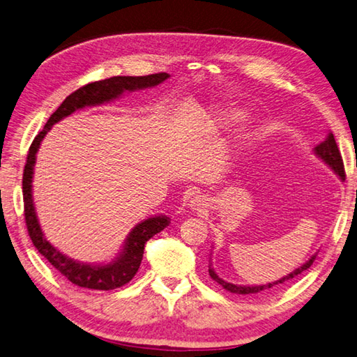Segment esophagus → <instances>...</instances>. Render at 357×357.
I'll list each match as a JSON object with an SVG mask.
<instances>
[{
  "instance_id": "34e87169",
  "label": "esophagus",
  "mask_w": 357,
  "mask_h": 357,
  "mask_svg": "<svg viewBox=\"0 0 357 357\" xmlns=\"http://www.w3.org/2000/svg\"><path fill=\"white\" fill-rule=\"evenodd\" d=\"M204 202H206V199L202 198V197H199V195H197V197H193V198L190 199V204H188V206H190V207L193 208V211H199L201 207L206 206Z\"/></svg>"
}]
</instances>
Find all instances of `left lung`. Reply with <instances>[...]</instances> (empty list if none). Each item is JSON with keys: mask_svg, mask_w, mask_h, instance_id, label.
Segmentation results:
<instances>
[{"mask_svg": "<svg viewBox=\"0 0 357 357\" xmlns=\"http://www.w3.org/2000/svg\"><path fill=\"white\" fill-rule=\"evenodd\" d=\"M314 153H316V155H317L320 159H322L324 162H325L328 167H330V169H331L334 173H336L342 181H345L344 160H342V155H340V151H339V149H337L336 141H334L333 132H330V135H328V137L325 139V141L320 142V144L316 146V149H314ZM314 260H316V255H312L308 261H306L305 264H302V266H300V268H297L296 271H292L291 274L282 277L280 280L272 282V283H266V284H258V286H241V284L227 283V282L222 280V278H220L218 275H216V272H215L211 266H208V275H211L216 283H220L226 291L235 292V294H257V292L266 291V289L274 288V286H277V284L284 283V282H288V280H292V278L297 277L298 274H302L303 271L308 269V268L311 266V264H312Z\"/></svg>", "mask_w": 357, "mask_h": 357, "instance_id": "left-lung-1", "label": "left lung"}]
</instances>
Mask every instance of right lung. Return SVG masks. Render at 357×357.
I'll return each instance as SVG.
<instances>
[{"mask_svg":"<svg viewBox=\"0 0 357 357\" xmlns=\"http://www.w3.org/2000/svg\"><path fill=\"white\" fill-rule=\"evenodd\" d=\"M169 77L170 75L167 73L150 74V75H142V77L117 75V77H111V79L88 83V85L74 91L71 96H68L66 99L63 100L60 107L55 109V113L49 117L45 128L35 136L29 149V153H27V160H26L24 173H23L24 220H26L27 232H29L33 246L38 249V252L43 255L61 275H65L69 282L80 286V288L109 291V289H116V288H121L123 284H127L131 278L136 275L139 266H141L145 243L149 241L153 235L159 234L160 230L169 226L170 218L165 215H159V216H151V218H146L139 222V225L132 227L131 232L128 234L127 240H125L122 252L116 257V260H113L108 264L80 263L66 257L65 254H61L60 250L55 249L52 244L45 238L43 232H41L37 213H35V207H33L32 176H33V165H35V159H37V151L40 149V144L54 123H57L61 121V119L73 114L75 109H80L85 107H96V105L111 102L117 99L119 96H122L125 91L153 88L169 79Z\"/></svg>","mask_w":357,"mask_h":357,"instance_id":"right-lung-1","label":"right lung"}]
</instances>
